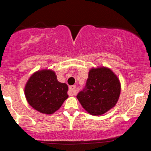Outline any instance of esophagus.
<instances>
[{
  "label": "esophagus",
  "instance_id": "obj_1",
  "mask_svg": "<svg viewBox=\"0 0 151 151\" xmlns=\"http://www.w3.org/2000/svg\"><path fill=\"white\" fill-rule=\"evenodd\" d=\"M69 92L70 95H75L76 94V86L75 85H73V86H70L69 87Z\"/></svg>",
  "mask_w": 151,
  "mask_h": 151
}]
</instances>
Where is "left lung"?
<instances>
[{
	"label": "left lung",
	"instance_id": "8db88e82",
	"mask_svg": "<svg viewBox=\"0 0 151 151\" xmlns=\"http://www.w3.org/2000/svg\"><path fill=\"white\" fill-rule=\"evenodd\" d=\"M121 91L120 80L106 67L89 70L85 89L77 95L81 105L89 114L98 116L115 106Z\"/></svg>",
	"mask_w": 151,
	"mask_h": 151
}]
</instances>
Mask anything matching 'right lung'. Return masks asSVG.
Returning <instances> with one entry per match:
<instances>
[{"label": "right lung", "mask_w": 151, "mask_h": 151, "mask_svg": "<svg viewBox=\"0 0 151 151\" xmlns=\"http://www.w3.org/2000/svg\"><path fill=\"white\" fill-rule=\"evenodd\" d=\"M68 86L57 80L52 70L34 73L25 83L24 93L28 104L39 112L53 114L68 98Z\"/></svg>", "instance_id": "right-lung-1"}]
</instances>
